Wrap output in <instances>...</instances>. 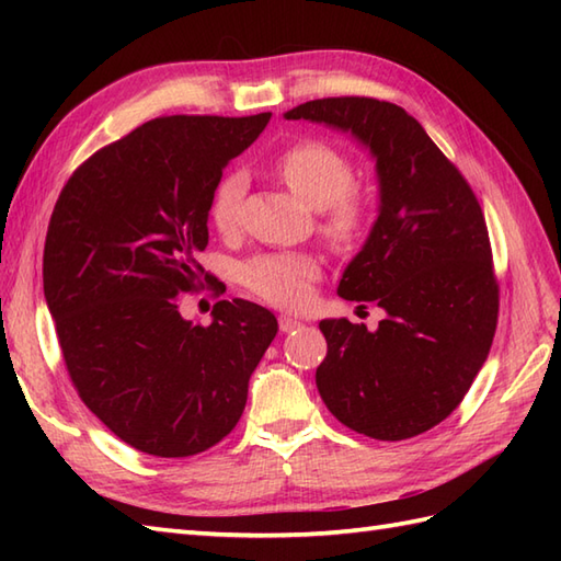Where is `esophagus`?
<instances>
[{
	"instance_id": "1",
	"label": "esophagus",
	"mask_w": 561,
	"mask_h": 561,
	"mask_svg": "<svg viewBox=\"0 0 561 561\" xmlns=\"http://www.w3.org/2000/svg\"><path fill=\"white\" fill-rule=\"evenodd\" d=\"M304 323H301V320L299 318H294V316H287V313H284V316H279V330L282 332H291V330H296V328H301Z\"/></svg>"
}]
</instances>
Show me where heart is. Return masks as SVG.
<instances>
[{
    "instance_id": "heart-1",
    "label": "heart",
    "mask_w": 561,
    "mask_h": 561,
    "mask_svg": "<svg viewBox=\"0 0 561 561\" xmlns=\"http://www.w3.org/2000/svg\"><path fill=\"white\" fill-rule=\"evenodd\" d=\"M274 173L291 187L304 205L320 209L318 229L335 248L359 245L374 224V199L354 183V163L328 141H296L274 159ZM248 181L241 171L226 173L209 199V221L224 236L241 224ZM320 274V260L311 253H265L241 267V284L257 299L296 308L301 306Z\"/></svg>"
}]
</instances>
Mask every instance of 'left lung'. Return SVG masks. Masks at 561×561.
I'll use <instances>...</instances> for the list:
<instances>
[{
	"instance_id": "8db88e82",
	"label": "left lung",
	"mask_w": 561,
	"mask_h": 561,
	"mask_svg": "<svg viewBox=\"0 0 561 561\" xmlns=\"http://www.w3.org/2000/svg\"><path fill=\"white\" fill-rule=\"evenodd\" d=\"M284 117L352 133L371 149L380 183L378 219L337 294L376 301L388 316L374 332L347 318L320 320V398L356 434H424L462 402L496 332L499 282L480 202L396 103L318 99Z\"/></svg>"
}]
</instances>
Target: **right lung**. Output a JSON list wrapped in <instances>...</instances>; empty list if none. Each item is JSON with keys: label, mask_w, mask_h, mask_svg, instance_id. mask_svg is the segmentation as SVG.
I'll return each mask as SVG.
<instances>
[{"label": "right lung", "mask_w": 561, "mask_h": 561, "mask_svg": "<svg viewBox=\"0 0 561 561\" xmlns=\"http://www.w3.org/2000/svg\"><path fill=\"white\" fill-rule=\"evenodd\" d=\"M270 117H157L83 161L53 209L43 289L71 386L149 456H197L231 434L277 335L245 299L214 304L209 325L178 311L211 282L197 253L214 187Z\"/></svg>", "instance_id": "1"}]
</instances>
